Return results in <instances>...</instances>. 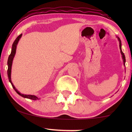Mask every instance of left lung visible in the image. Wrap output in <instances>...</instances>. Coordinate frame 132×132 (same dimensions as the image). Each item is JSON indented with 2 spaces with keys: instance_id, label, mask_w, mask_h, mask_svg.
<instances>
[{
  "instance_id": "1",
  "label": "left lung",
  "mask_w": 132,
  "mask_h": 132,
  "mask_svg": "<svg viewBox=\"0 0 132 132\" xmlns=\"http://www.w3.org/2000/svg\"><path fill=\"white\" fill-rule=\"evenodd\" d=\"M118 39L119 41H120V50H121V55H122V59H123V61H124V64L125 65V62H126V57H125V55H124V54L123 52H122V50H121V39H120V38L118 37Z\"/></svg>"
}]
</instances>
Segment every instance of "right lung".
I'll return each instance as SVG.
<instances>
[{"label": "right lung", "instance_id": "obj_1", "mask_svg": "<svg viewBox=\"0 0 132 132\" xmlns=\"http://www.w3.org/2000/svg\"><path fill=\"white\" fill-rule=\"evenodd\" d=\"M22 34H20V35L18 36L17 37V38L15 39L14 42L12 44V50H11V53L9 56L8 57V79L9 81L11 82V84L12 88H14V90L17 92V94H19L20 95H21V97H24V98H29L31 99V100H38V98L37 97H36L35 95H26V94H23L20 93L19 91H17V89L15 88V86H14V85L12 84V83L11 82V67H12V60H13V58L14 57V55L15 54V52H16V47H17V45L18 44V42H19L20 38Z\"/></svg>", "mask_w": 132, "mask_h": 132}]
</instances>
